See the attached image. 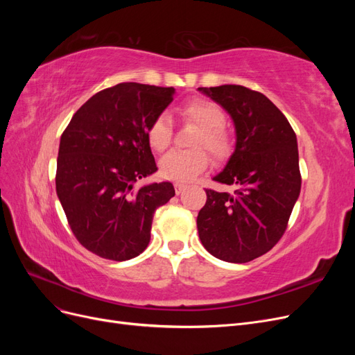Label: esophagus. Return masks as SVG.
Segmentation results:
<instances>
[{
	"instance_id": "1",
	"label": "esophagus",
	"mask_w": 355,
	"mask_h": 355,
	"mask_svg": "<svg viewBox=\"0 0 355 355\" xmlns=\"http://www.w3.org/2000/svg\"><path fill=\"white\" fill-rule=\"evenodd\" d=\"M185 188H187V185H185V184H180V182H176V184H175V191H176V194H178V196H179L180 192L184 191Z\"/></svg>"
}]
</instances>
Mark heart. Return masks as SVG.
<instances>
[{"instance_id": "1", "label": "heart", "mask_w": 355, "mask_h": 355, "mask_svg": "<svg viewBox=\"0 0 355 355\" xmlns=\"http://www.w3.org/2000/svg\"><path fill=\"white\" fill-rule=\"evenodd\" d=\"M180 115L201 128L196 146H204L216 158L223 159L231 151V142L223 132L225 115L216 103L207 99H191L180 105ZM171 120L167 114L157 115L146 130V141L154 151L163 153L171 141ZM209 166V155L202 149L194 151H171L159 159V176L175 180L189 182L196 179Z\"/></svg>"}]
</instances>
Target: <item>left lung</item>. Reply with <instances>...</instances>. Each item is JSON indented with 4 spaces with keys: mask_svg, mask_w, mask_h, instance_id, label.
Wrapping results in <instances>:
<instances>
[{
    "mask_svg": "<svg viewBox=\"0 0 355 355\" xmlns=\"http://www.w3.org/2000/svg\"><path fill=\"white\" fill-rule=\"evenodd\" d=\"M220 105L235 128V148L213 179L237 189H206L197 228L210 254L244 263L270 252L282 239L300 194L297 141L292 125L265 94L243 85L198 87Z\"/></svg>",
    "mask_w": 355,
    "mask_h": 355,
    "instance_id": "left-lung-1",
    "label": "left lung"
}]
</instances>
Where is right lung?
I'll return each mask as SVG.
<instances>
[{
    "mask_svg": "<svg viewBox=\"0 0 355 355\" xmlns=\"http://www.w3.org/2000/svg\"><path fill=\"white\" fill-rule=\"evenodd\" d=\"M173 96V87L116 84L92 96L60 137L59 201L77 240L105 259L141 254L155 210L175 196L170 182L135 189L157 171L146 130Z\"/></svg>",
    "mask_w": 355,
    "mask_h": 355,
    "instance_id": "right-lung-1",
    "label": "right lung"
}]
</instances>
